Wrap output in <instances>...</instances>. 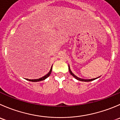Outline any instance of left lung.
<instances>
[{
	"mask_svg": "<svg viewBox=\"0 0 120 120\" xmlns=\"http://www.w3.org/2000/svg\"><path fill=\"white\" fill-rule=\"evenodd\" d=\"M68 70H69L70 73V74H71V75H73V76L75 78V79H76L77 80H80V81H93V80H96V79H98V78L99 77H97V78H95V79H88V80H85V79H80V78H79V77H77L76 75H74V74H73V73H72V72H71V70H70V66H68Z\"/></svg>",
	"mask_w": 120,
	"mask_h": 120,
	"instance_id": "left-lung-1",
	"label": "left lung"
}]
</instances>
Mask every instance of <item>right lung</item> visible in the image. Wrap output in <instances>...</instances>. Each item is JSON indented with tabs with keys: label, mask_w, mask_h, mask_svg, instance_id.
Segmentation results:
<instances>
[{
	"label": "right lung",
	"mask_w": 120,
	"mask_h": 120,
	"mask_svg": "<svg viewBox=\"0 0 120 120\" xmlns=\"http://www.w3.org/2000/svg\"><path fill=\"white\" fill-rule=\"evenodd\" d=\"M52 67H51V69H50V71L49 72V73H47L46 75H45V76L42 77L40 78V79H33V80H30V79H26V80H29V81H32V82H37V81H42V80H45L46 79H47V78L50 75L51 73H52Z\"/></svg>",
	"instance_id": "obj_1"
}]
</instances>
